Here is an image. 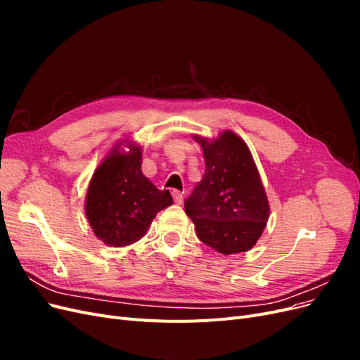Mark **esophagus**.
I'll return each mask as SVG.
<instances>
[{
    "mask_svg": "<svg viewBox=\"0 0 360 360\" xmlns=\"http://www.w3.org/2000/svg\"><path fill=\"white\" fill-rule=\"evenodd\" d=\"M172 198H174V202L176 204H179V205H181L183 204V193L181 192H179V191H172Z\"/></svg>",
    "mask_w": 360,
    "mask_h": 360,
    "instance_id": "1",
    "label": "esophagus"
}]
</instances>
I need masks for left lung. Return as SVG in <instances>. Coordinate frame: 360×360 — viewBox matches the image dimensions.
<instances>
[{
	"instance_id": "obj_1",
	"label": "left lung",
	"mask_w": 360,
	"mask_h": 360,
	"mask_svg": "<svg viewBox=\"0 0 360 360\" xmlns=\"http://www.w3.org/2000/svg\"><path fill=\"white\" fill-rule=\"evenodd\" d=\"M205 160L202 180L184 200V212L202 243L224 255L246 252L263 233L269 201L252 155L242 138L225 130L198 138Z\"/></svg>"
}]
</instances>
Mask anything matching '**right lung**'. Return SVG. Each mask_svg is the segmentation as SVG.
Returning <instances> with one entry per match:
<instances>
[{"label": "right lung", "instance_id": "obj_1", "mask_svg": "<svg viewBox=\"0 0 360 360\" xmlns=\"http://www.w3.org/2000/svg\"><path fill=\"white\" fill-rule=\"evenodd\" d=\"M115 147L93 174L86 191L85 214L94 234L114 248L138 242L155 216L172 204L168 191H159L141 171V147Z\"/></svg>", "mask_w": 360, "mask_h": 360}]
</instances>
